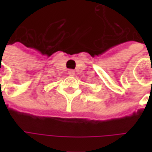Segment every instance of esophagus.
Here are the masks:
<instances>
[{
    "label": "esophagus",
    "instance_id": "34e87169",
    "mask_svg": "<svg viewBox=\"0 0 152 152\" xmlns=\"http://www.w3.org/2000/svg\"><path fill=\"white\" fill-rule=\"evenodd\" d=\"M68 74H69L70 76H74L75 72H74L73 70H69V71H68Z\"/></svg>",
    "mask_w": 152,
    "mask_h": 152
}]
</instances>
